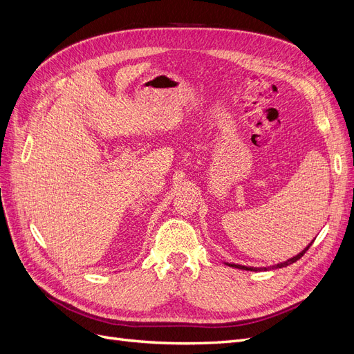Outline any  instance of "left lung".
<instances>
[{
    "mask_svg": "<svg viewBox=\"0 0 354 354\" xmlns=\"http://www.w3.org/2000/svg\"><path fill=\"white\" fill-rule=\"evenodd\" d=\"M315 241V238L310 241V244H307L304 247V250H301V252L299 254L292 256L291 259L285 260V261H281V263H277V265H272V266H268V268H254V266H243V265H236V263H227V261H225V265H227L230 268H236V269H243V270H252V272H260V270H269V269H279V268H285V266H290L291 263H294V261H297L299 259L303 257V254L309 250V247L312 245V243Z\"/></svg>",
    "mask_w": 354,
    "mask_h": 354,
    "instance_id": "obj_1",
    "label": "left lung"
}]
</instances>
